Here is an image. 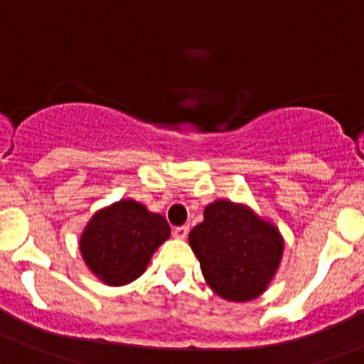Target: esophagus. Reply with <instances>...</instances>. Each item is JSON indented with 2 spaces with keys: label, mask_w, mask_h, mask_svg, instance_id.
<instances>
[{
  "label": "esophagus",
  "mask_w": 364,
  "mask_h": 364,
  "mask_svg": "<svg viewBox=\"0 0 364 364\" xmlns=\"http://www.w3.org/2000/svg\"><path fill=\"white\" fill-rule=\"evenodd\" d=\"M188 226H178V228H174V237L176 239H186V235H188Z\"/></svg>",
  "instance_id": "1"
}]
</instances>
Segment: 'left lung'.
<instances>
[{
	"mask_svg": "<svg viewBox=\"0 0 364 364\" xmlns=\"http://www.w3.org/2000/svg\"><path fill=\"white\" fill-rule=\"evenodd\" d=\"M188 242L213 293L230 301L259 298L280 266L284 239L274 224L228 199L205 208Z\"/></svg>",
	"mask_w": 364,
	"mask_h": 364,
	"instance_id": "obj_1",
	"label": "left lung"
}]
</instances>
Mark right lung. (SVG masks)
Returning a JSON list of instances; mask_svg holds the SVG:
<instances>
[{"label":"right lung","mask_w":364,"mask_h":364,"mask_svg":"<svg viewBox=\"0 0 364 364\" xmlns=\"http://www.w3.org/2000/svg\"><path fill=\"white\" fill-rule=\"evenodd\" d=\"M171 237L165 217L141 203L122 199L98 210L80 235V253L91 273L107 285H125L144 274L154 251Z\"/></svg>","instance_id":"add662e5"}]
</instances>
